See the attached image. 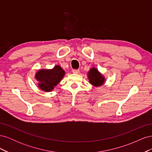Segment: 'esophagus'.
<instances>
[{
    "label": "esophagus",
    "instance_id": "1",
    "mask_svg": "<svg viewBox=\"0 0 152 152\" xmlns=\"http://www.w3.org/2000/svg\"><path fill=\"white\" fill-rule=\"evenodd\" d=\"M72 72H73V73H74V74H79V73H80V71H79V70H73Z\"/></svg>",
    "mask_w": 152,
    "mask_h": 152
}]
</instances>
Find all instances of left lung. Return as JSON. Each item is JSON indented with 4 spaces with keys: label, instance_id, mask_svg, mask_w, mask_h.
Here are the masks:
<instances>
[{
    "label": "left lung",
    "instance_id": "left-lung-1",
    "mask_svg": "<svg viewBox=\"0 0 152 152\" xmlns=\"http://www.w3.org/2000/svg\"><path fill=\"white\" fill-rule=\"evenodd\" d=\"M89 83L95 87L102 86L105 82L104 77L101 73L96 68H91L87 73Z\"/></svg>",
    "mask_w": 152,
    "mask_h": 152
}]
</instances>
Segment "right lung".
Wrapping results in <instances>:
<instances>
[{
	"label": "right lung",
	"mask_w": 152,
	"mask_h": 152,
	"mask_svg": "<svg viewBox=\"0 0 152 152\" xmlns=\"http://www.w3.org/2000/svg\"><path fill=\"white\" fill-rule=\"evenodd\" d=\"M65 72L59 66L52 69H41L35 73V78L39 88L45 92L52 91L65 76Z\"/></svg>",
	"instance_id": "add662e5"
}]
</instances>
